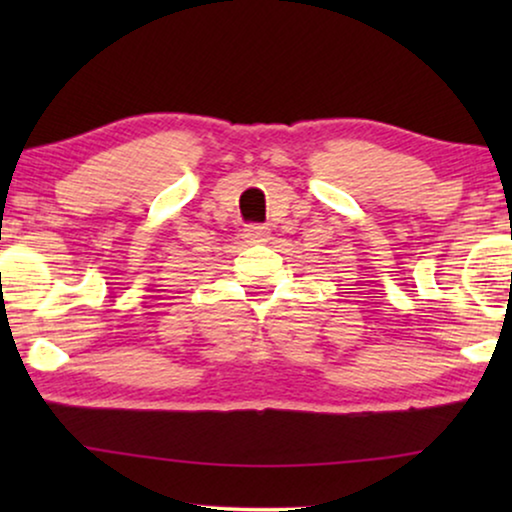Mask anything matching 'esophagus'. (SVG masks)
I'll return each mask as SVG.
<instances>
[{"label": "esophagus", "instance_id": "1", "mask_svg": "<svg viewBox=\"0 0 512 512\" xmlns=\"http://www.w3.org/2000/svg\"><path fill=\"white\" fill-rule=\"evenodd\" d=\"M244 237H247V242L261 244V242H268L270 230L265 228V226H258V223H254V226H247V228H244Z\"/></svg>", "mask_w": 512, "mask_h": 512}]
</instances>
